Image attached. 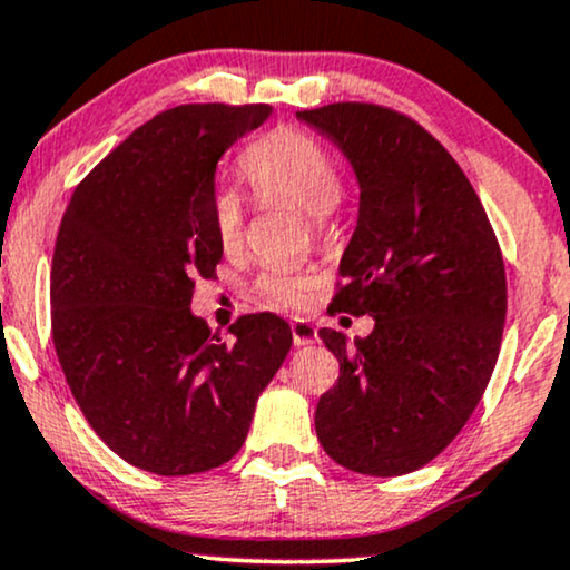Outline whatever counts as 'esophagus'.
<instances>
[{
	"instance_id": "esophagus-1",
	"label": "esophagus",
	"mask_w": 570,
	"mask_h": 570,
	"mask_svg": "<svg viewBox=\"0 0 570 570\" xmlns=\"http://www.w3.org/2000/svg\"><path fill=\"white\" fill-rule=\"evenodd\" d=\"M291 332H293L295 345H314L316 343V327L314 324H308L306 320H293Z\"/></svg>"
}]
</instances>
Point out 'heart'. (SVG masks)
<instances>
[{
  "instance_id": "1",
  "label": "heart",
  "mask_w": 570,
  "mask_h": 570,
  "mask_svg": "<svg viewBox=\"0 0 570 570\" xmlns=\"http://www.w3.org/2000/svg\"><path fill=\"white\" fill-rule=\"evenodd\" d=\"M240 173L258 198L298 206L320 230L343 190V175L332 151L295 128H279L248 146L240 157ZM243 225L246 209L238 194L219 190L212 202V230L222 250L230 254L240 246ZM258 291L275 306L295 308L306 303L312 277L291 269H269L258 279Z\"/></svg>"
}]
</instances>
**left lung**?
Instances as JSON below:
<instances>
[{
	"label": "left lung",
	"instance_id": "obj_1",
	"mask_svg": "<svg viewBox=\"0 0 570 570\" xmlns=\"http://www.w3.org/2000/svg\"><path fill=\"white\" fill-rule=\"evenodd\" d=\"M295 117L358 180L330 312L374 320L353 345L320 330L340 376L316 403V438L358 474H411L455 440L498 364L508 308L498 238L458 161L411 117L358 101Z\"/></svg>",
	"mask_w": 570,
	"mask_h": 570
}]
</instances>
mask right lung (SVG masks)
I'll return each mask as SVG.
<instances>
[{"mask_svg": "<svg viewBox=\"0 0 570 570\" xmlns=\"http://www.w3.org/2000/svg\"><path fill=\"white\" fill-rule=\"evenodd\" d=\"M269 105H186L132 130L72 194L51 258V337L91 430L159 476L217 469L246 442L291 351V324L248 314L233 340L190 312L212 277L214 175Z\"/></svg>", "mask_w": 570, "mask_h": 570, "instance_id": "right-lung-1", "label": "right lung"}]
</instances>
